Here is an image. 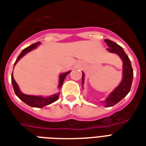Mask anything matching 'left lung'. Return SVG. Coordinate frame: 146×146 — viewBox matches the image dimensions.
<instances>
[{"label":"left lung","instance_id":"1","mask_svg":"<svg viewBox=\"0 0 146 146\" xmlns=\"http://www.w3.org/2000/svg\"><path fill=\"white\" fill-rule=\"evenodd\" d=\"M104 41L106 42L107 46H109L107 51L111 53L117 54L123 61V78L121 82L110 94L109 96L106 98V100L101 101L105 107H113L117 103H119L123 98L128 94L130 91L132 82H133V70L128 55H126L121 46L108 39H104ZM84 72H82V85L84 84Z\"/></svg>","mask_w":146,"mask_h":146}]
</instances>
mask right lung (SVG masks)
Masks as SVG:
<instances>
[{
	"label": "right lung",
	"instance_id": "obj_1",
	"mask_svg": "<svg viewBox=\"0 0 146 146\" xmlns=\"http://www.w3.org/2000/svg\"><path fill=\"white\" fill-rule=\"evenodd\" d=\"M40 44V42H36L34 44H32L30 45V46H28L26 48H24L23 50L21 52V53L20 54V55L18 56L17 60H16L15 63H14V66L17 63V62L20 60V58L22 57H23L27 53H28L30 51L33 50L36 48H37V46H39ZM13 66V68H14ZM71 72V71L67 72H65V73H62L59 75V81H58V87L61 88V87L62 86L63 81L65 80V77L67 76V74H68ZM11 82H12V84H13V90H14V92H15L16 95L17 96L18 98H20V100H23L25 104H27V105H29L30 107H43L45 106H47L48 104H51L52 103L55 102L58 99V97H59V93L55 94L53 95L48 96V97H46V98H44V97H42V96H33V95H28V94H25L22 93L21 91H20V88L18 87V84H17V82L15 81L14 78H13V72H12V75H11Z\"/></svg>",
	"mask_w": 146,
	"mask_h": 146
}]
</instances>
